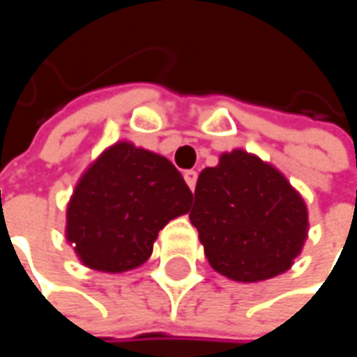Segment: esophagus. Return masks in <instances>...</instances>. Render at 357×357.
I'll list each match as a JSON object with an SVG mask.
<instances>
[{"label": "esophagus", "mask_w": 357, "mask_h": 357, "mask_svg": "<svg viewBox=\"0 0 357 357\" xmlns=\"http://www.w3.org/2000/svg\"><path fill=\"white\" fill-rule=\"evenodd\" d=\"M183 179H185V183L190 185V190L194 192V188H196V179H198V174H196L194 169H190V172H185V174H183Z\"/></svg>", "instance_id": "1"}]
</instances>
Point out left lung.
<instances>
[{
    "label": "left lung",
    "instance_id": "1",
    "mask_svg": "<svg viewBox=\"0 0 357 357\" xmlns=\"http://www.w3.org/2000/svg\"><path fill=\"white\" fill-rule=\"evenodd\" d=\"M190 221L208 264L240 283L289 271L310 227L302 194L277 167L242 149L200 172Z\"/></svg>",
    "mask_w": 357,
    "mask_h": 357
}]
</instances>
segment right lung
<instances>
[{"instance_id": "right-lung-1", "label": "right lung", "mask_w": 357, "mask_h": 357, "mask_svg": "<svg viewBox=\"0 0 357 357\" xmlns=\"http://www.w3.org/2000/svg\"><path fill=\"white\" fill-rule=\"evenodd\" d=\"M192 192L169 159L119 140L80 176L68 208L66 240L101 273L144 264L159 231L190 211Z\"/></svg>"}]
</instances>
